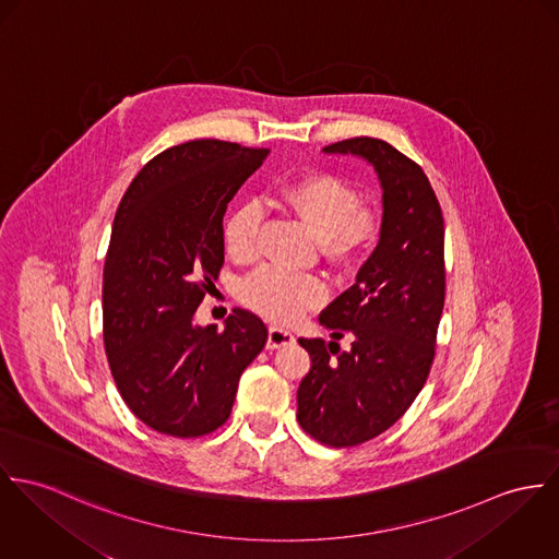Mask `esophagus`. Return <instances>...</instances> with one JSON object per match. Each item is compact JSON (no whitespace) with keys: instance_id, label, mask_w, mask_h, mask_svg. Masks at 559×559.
Returning a JSON list of instances; mask_svg holds the SVG:
<instances>
[{"instance_id":"esophagus-1","label":"esophagus","mask_w":559,"mask_h":559,"mask_svg":"<svg viewBox=\"0 0 559 559\" xmlns=\"http://www.w3.org/2000/svg\"><path fill=\"white\" fill-rule=\"evenodd\" d=\"M296 338L289 330L281 328V325H270V332H267V347L270 349H278V347H285V345H292Z\"/></svg>"}]
</instances>
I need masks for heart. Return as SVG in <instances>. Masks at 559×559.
<instances>
[{
	"label": "heart",
	"instance_id": "1",
	"mask_svg": "<svg viewBox=\"0 0 559 559\" xmlns=\"http://www.w3.org/2000/svg\"><path fill=\"white\" fill-rule=\"evenodd\" d=\"M276 199L300 216L319 236L321 249L330 257L349 261L377 245L383 218L377 207L360 203L358 190L334 174H309L276 188ZM261 210L254 203L238 205L225 221V249L236 261H249L257 252ZM328 294L319 274L289 272L263 265L245 278L242 302L274 319L292 321L314 309Z\"/></svg>",
	"mask_w": 559,
	"mask_h": 559
}]
</instances>
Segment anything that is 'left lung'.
I'll list each match as a JSON object with an SVG mask.
<instances>
[{"instance_id": "8db88e82", "label": "left lung", "mask_w": 559, "mask_h": 559, "mask_svg": "<svg viewBox=\"0 0 559 559\" xmlns=\"http://www.w3.org/2000/svg\"><path fill=\"white\" fill-rule=\"evenodd\" d=\"M371 163L383 188V229L356 283L319 314L332 341L300 338L310 371L298 388V423L323 445L354 448L390 429L433 367L445 300L443 216L418 163L381 139L323 147ZM347 337L350 349H340Z\"/></svg>"}]
</instances>
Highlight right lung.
<instances>
[{"mask_svg": "<svg viewBox=\"0 0 559 559\" xmlns=\"http://www.w3.org/2000/svg\"><path fill=\"white\" fill-rule=\"evenodd\" d=\"M270 150L221 139L174 145L134 176L114 221L103 274V338L128 409L158 433L192 439L223 427L240 374L267 328L234 309L225 328L194 310L225 263L227 203Z\"/></svg>", "mask_w": 559, "mask_h": 559, "instance_id": "obj_1", "label": "right lung"}]
</instances>
